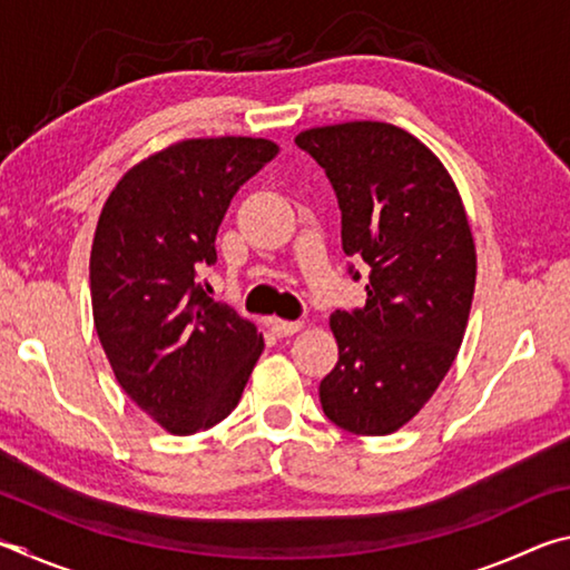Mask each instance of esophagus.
<instances>
[{
    "mask_svg": "<svg viewBox=\"0 0 570 570\" xmlns=\"http://www.w3.org/2000/svg\"><path fill=\"white\" fill-rule=\"evenodd\" d=\"M304 322L296 320V322H288V320H272V332L276 336H292L296 334L298 330H302Z\"/></svg>",
    "mask_w": 570,
    "mask_h": 570,
    "instance_id": "1",
    "label": "esophagus"
}]
</instances>
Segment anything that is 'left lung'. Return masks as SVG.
<instances>
[{
  "instance_id": "1",
  "label": "left lung",
  "mask_w": 570,
  "mask_h": 570,
  "mask_svg": "<svg viewBox=\"0 0 570 570\" xmlns=\"http://www.w3.org/2000/svg\"><path fill=\"white\" fill-rule=\"evenodd\" d=\"M330 178L342 248L364 262L366 304L332 314L340 362L322 410L352 435L410 422L455 362L475 292V244L450 173L390 122L356 120L296 135ZM350 274H362L350 264Z\"/></svg>"
}]
</instances>
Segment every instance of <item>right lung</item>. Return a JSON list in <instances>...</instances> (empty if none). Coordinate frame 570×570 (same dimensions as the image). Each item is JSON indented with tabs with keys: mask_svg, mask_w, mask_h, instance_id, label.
<instances>
[{
	"mask_svg": "<svg viewBox=\"0 0 570 570\" xmlns=\"http://www.w3.org/2000/svg\"><path fill=\"white\" fill-rule=\"evenodd\" d=\"M276 153L264 138L183 140L125 173L102 206L95 330L120 387L173 435L228 417L262 356L256 326L198 276L216 264L230 198Z\"/></svg>",
	"mask_w": 570,
	"mask_h": 570,
	"instance_id": "obj_1",
	"label": "right lung"
}]
</instances>
